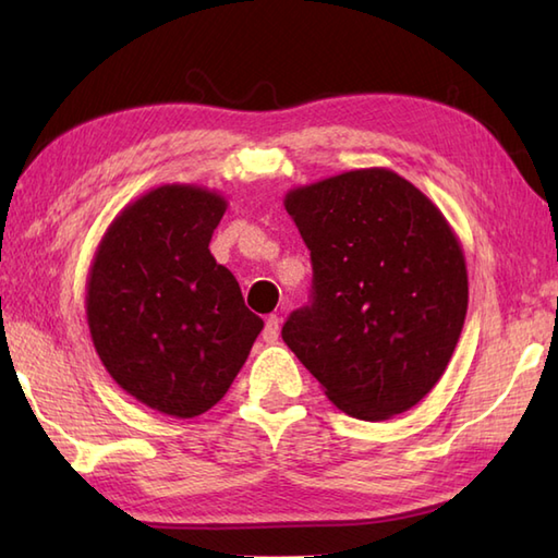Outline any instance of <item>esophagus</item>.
<instances>
[{
  "instance_id": "esophagus-1",
  "label": "esophagus",
  "mask_w": 558,
  "mask_h": 558,
  "mask_svg": "<svg viewBox=\"0 0 558 558\" xmlns=\"http://www.w3.org/2000/svg\"><path fill=\"white\" fill-rule=\"evenodd\" d=\"M280 336V318L276 314H270L266 318V328H264V340L266 342H276Z\"/></svg>"
}]
</instances>
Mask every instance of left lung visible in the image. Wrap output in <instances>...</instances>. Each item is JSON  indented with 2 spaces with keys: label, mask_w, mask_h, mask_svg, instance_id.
<instances>
[{
  "label": "left lung",
  "mask_w": 558,
  "mask_h": 558,
  "mask_svg": "<svg viewBox=\"0 0 558 558\" xmlns=\"http://www.w3.org/2000/svg\"><path fill=\"white\" fill-rule=\"evenodd\" d=\"M286 208L314 280L282 340L350 417L414 408L444 376L468 314L465 256L444 213L386 168L294 186Z\"/></svg>",
  "instance_id": "left-lung-1"
}]
</instances>
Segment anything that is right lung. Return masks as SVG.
<instances>
[{"label":"right lung","mask_w":558,"mask_h":558,"mask_svg":"<svg viewBox=\"0 0 558 558\" xmlns=\"http://www.w3.org/2000/svg\"><path fill=\"white\" fill-rule=\"evenodd\" d=\"M222 194L162 184L102 234L86 282V318L105 369L170 417H198L228 393L264 322L210 254Z\"/></svg>","instance_id":"add662e5"}]
</instances>
